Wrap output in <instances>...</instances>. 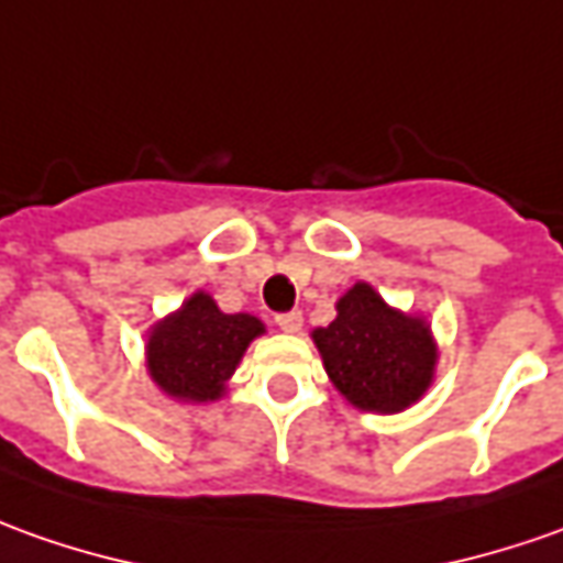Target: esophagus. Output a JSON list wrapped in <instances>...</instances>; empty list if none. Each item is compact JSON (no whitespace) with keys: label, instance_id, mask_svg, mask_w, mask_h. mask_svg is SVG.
Instances as JSON below:
<instances>
[{"label":"esophagus","instance_id":"obj_1","mask_svg":"<svg viewBox=\"0 0 563 563\" xmlns=\"http://www.w3.org/2000/svg\"><path fill=\"white\" fill-rule=\"evenodd\" d=\"M274 323H277L283 332H298L301 330V313L298 311L277 313V317H274Z\"/></svg>","mask_w":563,"mask_h":563}]
</instances>
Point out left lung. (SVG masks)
<instances>
[{"instance_id":"8db88e82","label":"left lung","mask_w":563,"mask_h":563,"mask_svg":"<svg viewBox=\"0 0 563 563\" xmlns=\"http://www.w3.org/2000/svg\"><path fill=\"white\" fill-rule=\"evenodd\" d=\"M335 311L330 327L313 330L332 385L369 412H400L416 404L438 363L426 320L391 308L369 283H354Z\"/></svg>"}]
</instances>
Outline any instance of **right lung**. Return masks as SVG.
I'll list each match as a JSON object with an SVG mask.
<instances>
[{"instance_id":"obj_1","label":"right lung","mask_w":563,"mask_h":563,"mask_svg":"<svg viewBox=\"0 0 563 563\" xmlns=\"http://www.w3.org/2000/svg\"><path fill=\"white\" fill-rule=\"evenodd\" d=\"M265 323L252 313H224L209 292H194L147 335V373L159 391L187 404H206L224 394Z\"/></svg>"}]
</instances>
